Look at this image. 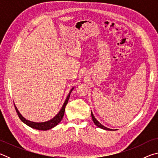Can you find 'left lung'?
I'll return each mask as SVG.
<instances>
[{
    "label": "left lung",
    "mask_w": 158,
    "mask_h": 158,
    "mask_svg": "<svg viewBox=\"0 0 158 158\" xmlns=\"http://www.w3.org/2000/svg\"><path fill=\"white\" fill-rule=\"evenodd\" d=\"M91 116H92L93 121V123H95V125H96V126H98V127L101 128V129H103V130H109V131H112V130H112V129H110V128L106 127L104 126L103 125H102V124L100 123L99 122V121H98V120L95 118V116H94V115H93V114L92 113V111H91Z\"/></svg>",
    "instance_id": "1"
}]
</instances>
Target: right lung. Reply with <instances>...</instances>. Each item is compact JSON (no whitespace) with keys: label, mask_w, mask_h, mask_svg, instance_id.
I'll use <instances>...</instances> for the list:
<instances>
[{"label":"right lung","mask_w":158,"mask_h":158,"mask_svg":"<svg viewBox=\"0 0 158 158\" xmlns=\"http://www.w3.org/2000/svg\"><path fill=\"white\" fill-rule=\"evenodd\" d=\"M74 89V87L72 88L71 90H69L68 95V96H67L65 102H64L62 107H61L60 110L58 111V113L56 115V116L53 117V118L50 119L47 121L37 123V122L31 121H29V120L25 118L20 114L19 111L18 110L17 107L16 106L15 104L14 103L16 111H17V113L18 114L19 117V118L21 119V121H22L23 123L27 125L28 126L31 127V128H33V129L38 130H50V129H52V128L54 127L55 126H56V125L61 121V120L63 119V117L64 116V113H65V106L67 105V104H68V102L69 96H70V93H72V91H73Z\"/></svg>","instance_id":"1"}]
</instances>
